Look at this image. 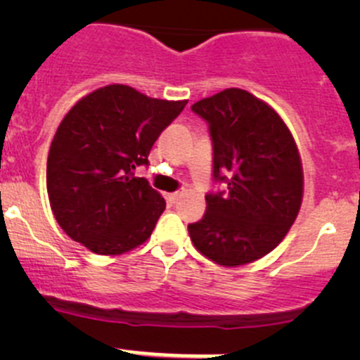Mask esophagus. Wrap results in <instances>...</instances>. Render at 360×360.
Instances as JSON below:
<instances>
[{
  "instance_id": "1",
  "label": "esophagus",
  "mask_w": 360,
  "mask_h": 360,
  "mask_svg": "<svg viewBox=\"0 0 360 360\" xmlns=\"http://www.w3.org/2000/svg\"><path fill=\"white\" fill-rule=\"evenodd\" d=\"M183 195H184V190H179V191H174V193H170V195H169V200H170V202H172V203H176L177 200H179V198H181V197H183Z\"/></svg>"
}]
</instances>
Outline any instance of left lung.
<instances>
[{
	"label": "left lung",
	"mask_w": 360,
	"mask_h": 360,
	"mask_svg": "<svg viewBox=\"0 0 360 360\" xmlns=\"http://www.w3.org/2000/svg\"><path fill=\"white\" fill-rule=\"evenodd\" d=\"M191 110L209 123L212 176L226 191L209 193L200 221L188 224L198 252L221 266L266 256L284 240L303 200V165L291 130L248 90L226 89Z\"/></svg>",
	"instance_id": "left-lung-1"
}]
</instances>
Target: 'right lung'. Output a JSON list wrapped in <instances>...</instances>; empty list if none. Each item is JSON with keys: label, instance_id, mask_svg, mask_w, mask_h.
<instances>
[{"label": "right lung", "instance_id": "1", "mask_svg": "<svg viewBox=\"0 0 360 360\" xmlns=\"http://www.w3.org/2000/svg\"><path fill=\"white\" fill-rule=\"evenodd\" d=\"M188 101L153 99L129 85L82 97L60 122L46 160V191L64 233L103 256L150 238L165 200L144 177L148 155Z\"/></svg>", "mask_w": 360, "mask_h": 360}]
</instances>
